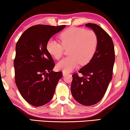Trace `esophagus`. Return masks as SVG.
I'll return each mask as SVG.
<instances>
[{
    "label": "esophagus",
    "mask_w": 130,
    "mask_h": 130,
    "mask_svg": "<svg viewBox=\"0 0 130 130\" xmlns=\"http://www.w3.org/2000/svg\"><path fill=\"white\" fill-rule=\"evenodd\" d=\"M67 74V73L66 72H64V71H63V76H65L66 74Z\"/></svg>",
    "instance_id": "obj_1"
}]
</instances>
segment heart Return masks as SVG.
<instances>
[{
  "instance_id": "heart-1",
  "label": "heart",
  "mask_w": 130,
  "mask_h": 130,
  "mask_svg": "<svg viewBox=\"0 0 130 130\" xmlns=\"http://www.w3.org/2000/svg\"><path fill=\"white\" fill-rule=\"evenodd\" d=\"M60 42L50 40L47 44V50L56 59H60L64 49L68 50L67 57L57 64L59 69L69 72L76 68L80 63L85 65L90 61L95 54L98 44L97 36L92 30L82 28H70L59 35Z\"/></svg>"
}]
</instances>
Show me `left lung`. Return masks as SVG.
<instances>
[{
	"instance_id": "left-lung-1",
	"label": "left lung",
	"mask_w": 130,
	"mask_h": 130,
	"mask_svg": "<svg viewBox=\"0 0 130 130\" xmlns=\"http://www.w3.org/2000/svg\"><path fill=\"white\" fill-rule=\"evenodd\" d=\"M97 36L96 50L93 57L79 73L72 75L71 92L75 100L83 105H93L104 96L112 78L115 61V50L111 37L106 32L95 24L88 23Z\"/></svg>"
}]
</instances>
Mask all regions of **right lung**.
I'll return each mask as SVG.
<instances>
[{"label": "right lung", "instance_id": "add662e5", "mask_svg": "<svg viewBox=\"0 0 130 130\" xmlns=\"http://www.w3.org/2000/svg\"><path fill=\"white\" fill-rule=\"evenodd\" d=\"M65 26L37 25L18 41L13 63L15 83L23 98L32 105L49 102L63 76L61 72L53 71L55 63L46 47L51 37Z\"/></svg>", "mask_w": 130, "mask_h": 130}]
</instances>
